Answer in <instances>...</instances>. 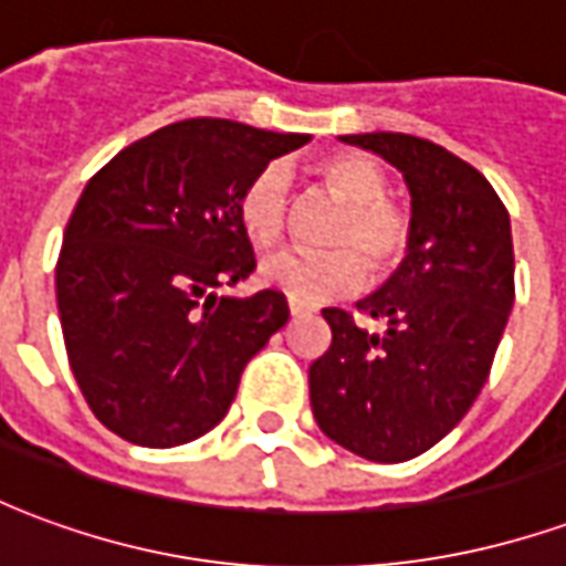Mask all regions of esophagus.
I'll return each instance as SVG.
<instances>
[{
  "label": "esophagus",
  "instance_id": "1",
  "mask_svg": "<svg viewBox=\"0 0 566 566\" xmlns=\"http://www.w3.org/2000/svg\"><path fill=\"white\" fill-rule=\"evenodd\" d=\"M287 308H291V315H303V312H312V306L300 303V300H287Z\"/></svg>",
  "mask_w": 566,
  "mask_h": 566
}]
</instances>
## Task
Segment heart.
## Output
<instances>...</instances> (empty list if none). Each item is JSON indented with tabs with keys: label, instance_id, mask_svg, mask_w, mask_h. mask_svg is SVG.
<instances>
[{
	"label": "heart",
	"instance_id": "heart-1",
	"mask_svg": "<svg viewBox=\"0 0 566 566\" xmlns=\"http://www.w3.org/2000/svg\"><path fill=\"white\" fill-rule=\"evenodd\" d=\"M321 190L339 206L318 254H279L263 263V282L300 303L355 294L364 279L391 275L409 254L416 221L406 202L385 193L388 175L367 154L339 150L315 163ZM235 221L258 251H275L291 221V178L270 163L251 175L235 199Z\"/></svg>",
	"mask_w": 566,
	"mask_h": 566
}]
</instances>
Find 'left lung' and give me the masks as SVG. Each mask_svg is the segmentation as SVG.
Wrapping results in <instances>:
<instances>
[{"label": "left lung", "mask_w": 566, "mask_h": 566, "mask_svg": "<svg viewBox=\"0 0 566 566\" xmlns=\"http://www.w3.org/2000/svg\"><path fill=\"white\" fill-rule=\"evenodd\" d=\"M381 154L412 193L403 266L357 312L388 331L367 333L324 308L331 348L308 367L315 421L367 461H412L458 424L497 355L515 300L510 211L488 178L433 142L406 133L343 136Z\"/></svg>", "instance_id": "1"}]
</instances>
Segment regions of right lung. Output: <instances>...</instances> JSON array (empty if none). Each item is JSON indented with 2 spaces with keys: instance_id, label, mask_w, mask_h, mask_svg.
<instances>
[{
  "instance_id": "1",
  "label": "right lung",
  "mask_w": 566,
  "mask_h": 566,
  "mask_svg": "<svg viewBox=\"0 0 566 566\" xmlns=\"http://www.w3.org/2000/svg\"><path fill=\"white\" fill-rule=\"evenodd\" d=\"M306 142L190 117L127 145L87 181L56 258V308L69 367L112 433L172 449L227 416L245 364L291 315L272 287L214 294L258 270L235 199Z\"/></svg>"
}]
</instances>
